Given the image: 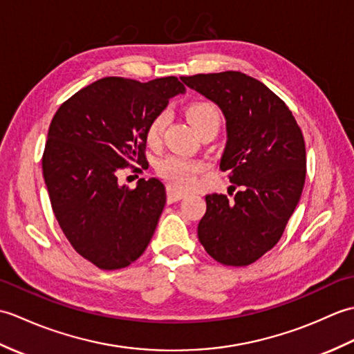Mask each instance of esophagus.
I'll return each mask as SVG.
<instances>
[{
    "label": "esophagus",
    "instance_id": "34e87169",
    "mask_svg": "<svg viewBox=\"0 0 354 354\" xmlns=\"http://www.w3.org/2000/svg\"><path fill=\"white\" fill-rule=\"evenodd\" d=\"M185 196H187L185 192H179V190L175 189V187L167 185V201H169V204H171V202H176V201H181Z\"/></svg>",
    "mask_w": 354,
    "mask_h": 354
}]
</instances>
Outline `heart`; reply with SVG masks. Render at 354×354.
Here are the masks:
<instances>
[{
    "label": "heart",
    "mask_w": 354,
    "mask_h": 354,
    "mask_svg": "<svg viewBox=\"0 0 354 354\" xmlns=\"http://www.w3.org/2000/svg\"><path fill=\"white\" fill-rule=\"evenodd\" d=\"M187 117L192 122L193 127L199 133L208 131V129H217L219 131L222 123L221 111L217 109L216 104L209 102H194L189 108H187ZM170 112L167 109H162L150 118V122L146 127V141L149 146L156 147L162 140V135L165 131V126L169 124ZM204 165L199 161L190 160L187 156L181 155H169L164 160L156 164L158 175L164 178L175 187H189L194 176L202 171Z\"/></svg>",
    "instance_id": "obj_1"
}]
</instances>
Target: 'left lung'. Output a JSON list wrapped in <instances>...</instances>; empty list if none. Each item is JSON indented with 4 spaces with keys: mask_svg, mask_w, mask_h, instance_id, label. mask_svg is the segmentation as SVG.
Masks as SVG:
<instances>
[{
    "mask_svg": "<svg viewBox=\"0 0 354 354\" xmlns=\"http://www.w3.org/2000/svg\"><path fill=\"white\" fill-rule=\"evenodd\" d=\"M214 102L227 120L221 170L230 171L234 198L207 194L198 237L227 266H248L277 245L301 198L306 146L286 103L240 71L181 77Z\"/></svg>",
    "mask_w": 354,
    "mask_h": 354,
    "instance_id": "left-lung-1",
    "label": "left lung"
}]
</instances>
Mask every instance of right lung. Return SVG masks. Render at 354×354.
I'll use <instances>...</instances> for the list:
<instances>
[{
  "label": "right lung",
  "instance_id": "obj_1",
  "mask_svg": "<svg viewBox=\"0 0 354 354\" xmlns=\"http://www.w3.org/2000/svg\"><path fill=\"white\" fill-rule=\"evenodd\" d=\"M184 93L175 76L146 84L104 77L64 102L51 120L42 171L53 213L74 250L97 268L129 266L153 236L165 205L162 183L141 178L129 189L118 175L132 162L145 169L150 118Z\"/></svg>",
  "mask_w": 354,
  "mask_h": 354
}]
</instances>
